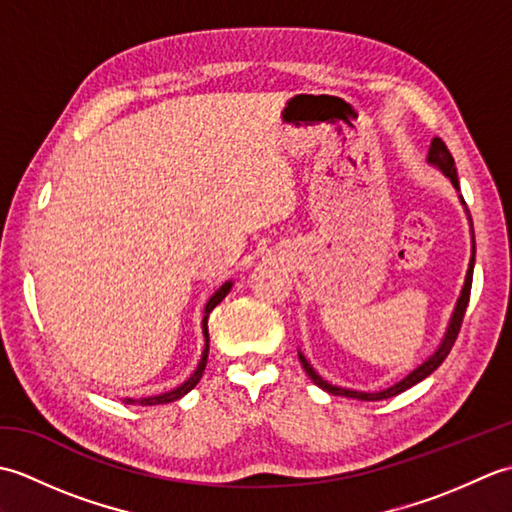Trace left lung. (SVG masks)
I'll list each match as a JSON object with an SVG mask.
<instances>
[{"label": "left lung", "mask_w": 512, "mask_h": 512, "mask_svg": "<svg viewBox=\"0 0 512 512\" xmlns=\"http://www.w3.org/2000/svg\"><path fill=\"white\" fill-rule=\"evenodd\" d=\"M427 162L431 167H436L438 171H442L444 176H447L453 184V189L460 193V182H458V169H455V160L451 156V151L447 149V145L442 143L440 138H433L431 145H429V154H427ZM464 211H466V202L462 195H458ZM466 215H469V211H466ZM469 224H471V233H473V222H471V215H469ZM473 266H475V235H471V259H469V270H466V277H464V286L460 290V297L458 301H455V308L451 312V319H449V325H447V332H444L442 341L438 345V350L433 352L427 361H424L422 365H418L413 372H409L405 378L398 380V383H394L387 389H380V391H356V389H345V387H339V385H332L328 383V380H323L317 369H314L308 358L303 356L299 352V361L303 365V369H306V374L310 376V380L317 387H321L323 391H328V394L332 396H345V398H356V400H385V398H391V396H398L400 391H405L413 385H418L420 380H424L427 376H431L436 369L442 365L444 358L449 356L451 347L455 343V339H458V332H460V325H462V319H464V312H466V306H469V297H471V284H473Z\"/></svg>", "instance_id": "1"}]
</instances>
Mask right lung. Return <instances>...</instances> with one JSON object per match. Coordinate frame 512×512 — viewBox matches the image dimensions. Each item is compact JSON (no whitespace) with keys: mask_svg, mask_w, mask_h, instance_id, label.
Listing matches in <instances>:
<instances>
[{"mask_svg":"<svg viewBox=\"0 0 512 512\" xmlns=\"http://www.w3.org/2000/svg\"><path fill=\"white\" fill-rule=\"evenodd\" d=\"M231 288H233V281H226V284H222L220 288H217L213 295H211V299L206 301V306H204V317H202V334H204V350H202V358H200V363H198V367H195V372L184 380L182 385H178L176 389H171V391H165V394H158V396H149V398H125V402L127 405H167V402H173V400H178V398H182L184 394H189V391L200 383V378H202V374H204V367H206V358H209V314H211V310L217 306V303H222V299L228 295V292H231Z\"/></svg>","mask_w":512,"mask_h":512,"instance_id":"1","label":"right lung"}]
</instances>
